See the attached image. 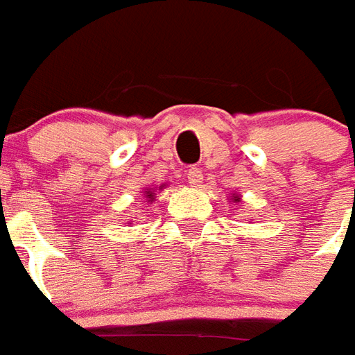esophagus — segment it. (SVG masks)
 Instances as JSON below:
<instances>
[{"mask_svg": "<svg viewBox=\"0 0 355 355\" xmlns=\"http://www.w3.org/2000/svg\"><path fill=\"white\" fill-rule=\"evenodd\" d=\"M186 182L190 186H193V188H198V186H201V182H203V175H201L200 169H190L188 173H186Z\"/></svg>", "mask_w": 355, "mask_h": 355, "instance_id": "34e87169", "label": "esophagus"}]
</instances>
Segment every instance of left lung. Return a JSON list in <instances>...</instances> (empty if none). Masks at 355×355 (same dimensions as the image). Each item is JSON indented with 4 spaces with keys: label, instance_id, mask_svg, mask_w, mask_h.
Masks as SVG:
<instances>
[{
    "label": "left lung",
    "instance_id": "left-lung-1",
    "mask_svg": "<svg viewBox=\"0 0 355 355\" xmlns=\"http://www.w3.org/2000/svg\"><path fill=\"white\" fill-rule=\"evenodd\" d=\"M230 198H232V201H234V203H239V201H241V196H239V193H232Z\"/></svg>",
    "mask_w": 355,
    "mask_h": 355
}]
</instances>
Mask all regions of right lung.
<instances>
[{"label": "right lung", "instance_id": "obj_1", "mask_svg": "<svg viewBox=\"0 0 355 355\" xmlns=\"http://www.w3.org/2000/svg\"><path fill=\"white\" fill-rule=\"evenodd\" d=\"M163 186H165V184L159 186V190H162ZM142 193H144V198H146L148 203H154V201H155V190H152V188H144V190H142Z\"/></svg>", "mask_w": 355, "mask_h": 355}]
</instances>
